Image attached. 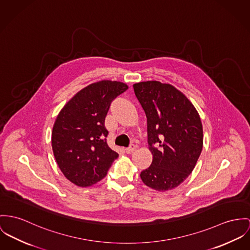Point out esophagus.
<instances>
[{
	"label": "esophagus",
	"instance_id": "obj_1",
	"mask_svg": "<svg viewBox=\"0 0 250 250\" xmlns=\"http://www.w3.org/2000/svg\"><path fill=\"white\" fill-rule=\"evenodd\" d=\"M135 149H136V146L134 144H131L127 148H125V152L127 154L132 153Z\"/></svg>",
	"mask_w": 250,
	"mask_h": 250
}]
</instances>
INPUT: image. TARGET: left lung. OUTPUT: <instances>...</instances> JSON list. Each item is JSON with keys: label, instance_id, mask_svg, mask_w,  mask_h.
<instances>
[{"label": "left lung", "instance_id": "left-lung-1", "mask_svg": "<svg viewBox=\"0 0 250 250\" xmlns=\"http://www.w3.org/2000/svg\"><path fill=\"white\" fill-rule=\"evenodd\" d=\"M147 122V143L153 156L140 176L155 190L177 188L192 172L203 148V125L189 100L171 84L157 81L133 84Z\"/></svg>", "mask_w": 250, "mask_h": 250}]
</instances>
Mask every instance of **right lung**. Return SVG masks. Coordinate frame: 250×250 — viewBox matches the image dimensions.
Masks as SVG:
<instances>
[{
	"label": "right lung",
	"mask_w": 250,
	"mask_h": 250,
	"mask_svg": "<svg viewBox=\"0 0 250 250\" xmlns=\"http://www.w3.org/2000/svg\"><path fill=\"white\" fill-rule=\"evenodd\" d=\"M128 86L101 81L79 91L61 110L52 130V149L61 171L86 188L105 177L119 154L107 143L104 119L112 101Z\"/></svg>",
	"instance_id": "obj_1"
}]
</instances>
